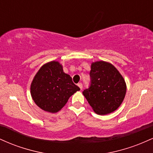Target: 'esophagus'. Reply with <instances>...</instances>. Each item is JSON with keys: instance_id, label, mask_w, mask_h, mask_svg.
<instances>
[{"instance_id": "1", "label": "esophagus", "mask_w": 153, "mask_h": 153, "mask_svg": "<svg viewBox=\"0 0 153 153\" xmlns=\"http://www.w3.org/2000/svg\"><path fill=\"white\" fill-rule=\"evenodd\" d=\"M78 87L80 88V90H82V84L81 83V82H80V83H78Z\"/></svg>"}]
</instances>
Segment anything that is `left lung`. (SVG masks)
Returning a JSON list of instances; mask_svg holds the SVG:
<instances>
[{
    "label": "left lung",
    "mask_w": 153,
    "mask_h": 153,
    "mask_svg": "<svg viewBox=\"0 0 153 153\" xmlns=\"http://www.w3.org/2000/svg\"><path fill=\"white\" fill-rule=\"evenodd\" d=\"M91 83L82 94L96 114H108L122 103L126 94V83L114 66L99 61L91 65Z\"/></svg>",
    "instance_id": "obj_1"
}]
</instances>
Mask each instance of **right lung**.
I'll return each mask as SVG.
<instances>
[{"instance_id":"1","label":"right lung","mask_w":153,"mask_h":153,"mask_svg":"<svg viewBox=\"0 0 153 153\" xmlns=\"http://www.w3.org/2000/svg\"><path fill=\"white\" fill-rule=\"evenodd\" d=\"M80 90L69 75L63 72L58 62L44 65L31 85L32 99L42 109L56 113L62 108L74 93Z\"/></svg>"}]
</instances>
